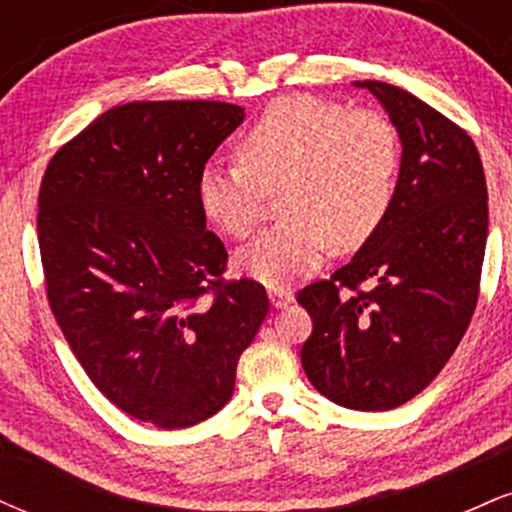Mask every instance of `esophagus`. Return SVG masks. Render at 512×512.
Instances as JSON below:
<instances>
[{"label":"esophagus","mask_w":512,"mask_h":512,"mask_svg":"<svg viewBox=\"0 0 512 512\" xmlns=\"http://www.w3.org/2000/svg\"><path fill=\"white\" fill-rule=\"evenodd\" d=\"M269 301H272L276 310L286 308V305L293 303V293L284 291V289H269Z\"/></svg>","instance_id":"esophagus-1"}]
</instances>
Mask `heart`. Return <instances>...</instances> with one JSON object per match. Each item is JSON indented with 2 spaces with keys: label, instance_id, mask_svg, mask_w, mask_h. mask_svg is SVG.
<instances>
[{
  "label": "heart",
  "instance_id": "obj_1",
  "mask_svg": "<svg viewBox=\"0 0 512 512\" xmlns=\"http://www.w3.org/2000/svg\"><path fill=\"white\" fill-rule=\"evenodd\" d=\"M240 161H211L197 178L202 214L245 240L279 192L284 223L240 250L238 267L269 289L305 279L327 248L354 250L373 236L395 197L402 146L380 110H346L315 96H286L252 122Z\"/></svg>",
  "mask_w": 512,
  "mask_h": 512
}]
</instances>
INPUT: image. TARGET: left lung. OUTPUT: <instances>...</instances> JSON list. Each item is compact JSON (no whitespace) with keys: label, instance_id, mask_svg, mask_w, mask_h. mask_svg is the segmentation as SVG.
<instances>
[{"label":"left lung","instance_id":"8db88e82","mask_svg":"<svg viewBox=\"0 0 512 512\" xmlns=\"http://www.w3.org/2000/svg\"><path fill=\"white\" fill-rule=\"evenodd\" d=\"M402 163L383 223L349 264L298 291L313 320L301 349L308 380L339 407L387 411L443 370L479 298L489 233L484 166L472 137L436 108L383 81Z\"/></svg>","mask_w":512,"mask_h":512}]
</instances>
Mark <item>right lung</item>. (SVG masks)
Listing matches in <instances>:
<instances>
[{
  "label": "right lung",
  "mask_w": 512,
  "mask_h": 512,
  "mask_svg": "<svg viewBox=\"0 0 512 512\" xmlns=\"http://www.w3.org/2000/svg\"><path fill=\"white\" fill-rule=\"evenodd\" d=\"M219 101L115 105L50 158L38 243L57 325L91 383L158 428L209 419L269 313L262 284L223 281L197 178L243 122Z\"/></svg>",
  "instance_id": "obj_1"
}]
</instances>
